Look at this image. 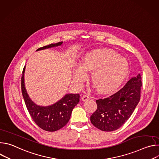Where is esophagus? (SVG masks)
<instances>
[{"mask_svg": "<svg viewBox=\"0 0 159 159\" xmlns=\"http://www.w3.org/2000/svg\"><path fill=\"white\" fill-rule=\"evenodd\" d=\"M89 98H90L89 96H88V95H84V96H82V100L83 101H87Z\"/></svg>", "mask_w": 159, "mask_h": 159, "instance_id": "34e87169", "label": "esophagus"}]
</instances>
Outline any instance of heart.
<instances>
[{
    "instance_id": "b5f03b06",
    "label": "heart",
    "mask_w": 159,
    "mask_h": 159,
    "mask_svg": "<svg viewBox=\"0 0 159 159\" xmlns=\"http://www.w3.org/2000/svg\"><path fill=\"white\" fill-rule=\"evenodd\" d=\"M129 63L126 58L120 57L114 50L97 49L86 53L82 65L74 70V80L79 83L86 76L85 71H93L91 80L98 91L107 94L117 89L126 78Z\"/></svg>"
}]
</instances>
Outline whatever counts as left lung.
I'll use <instances>...</instances> for the list:
<instances>
[{
  "label": "left lung",
  "instance_id": "left-lung-1",
  "mask_svg": "<svg viewBox=\"0 0 159 159\" xmlns=\"http://www.w3.org/2000/svg\"><path fill=\"white\" fill-rule=\"evenodd\" d=\"M142 85L139 74L128 80L117 93L96 100L97 109L90 116L92 124L104 131L120 128L129 119L139 104Z\"/></svg>",
  "mask_w": 159,
  "mask_h": 159
}]
</instances>
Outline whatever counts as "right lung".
<instances>
[{
  "instance_id": "1",
  "label": "right lung",
  "mask_w": 159,
  "mask_h": 159,
  "mask_svg": "<svg viewBox=\"0 0 159 159\" xmlns=\"http://www.w3.org/2000/svg\"><path fill=\"white\" fill-rule=\"evenodd\" d=\"M63 41L53 43L38 48L36 51L60 46ZM25 66L21 77V90L26 107L34 123L42 129L47 131H57L69 122L74 107L79 103V94H66L61 99L49 106H40L34 104L30 98L25 86L24 75Z\"/></svg>"
}]
</instances>
